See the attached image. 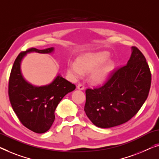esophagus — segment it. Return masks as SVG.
<instances>
[{
    "instance_id": "34e87169",
    "label": "esophagus",
    "mask_w": 159,
    "mask_h": 159,
    "mask_svg": "<svg viewBox=\"0 0 159 159\" xmlns=\"http://www.w3.org/2000/svg\"><path fill=\"white\" fill-rule=\"evenodd\" d=\"M77 89H79V90H82V91H83V90H84L85 88H84V86H83V85L79 84V85H78V86H77Z\"/></svg>"
}]
</instances>
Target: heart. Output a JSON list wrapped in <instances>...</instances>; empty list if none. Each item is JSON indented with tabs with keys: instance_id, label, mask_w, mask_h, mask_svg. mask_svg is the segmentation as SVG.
I'll return each mask as SVG.
<instances>
[{
	"instance_id": "obj_1",
	"label": "heart",
	"mask_w": 159,
	"mask_h": 159,
	"mask_svg": "<svg viewBox=\"0 0 159 159\" xmlns=\"http://www.w3.org/2000/svg\"><path fill=\"white\" fill-rule=\"evenodd\" d=\"M108 51L88 53L80 56L77 62L68 64V73L73 79L83 77L84 72L90 73V80L95 85L103 84L111 76L114 69V63L110 60Z\"/></svg>"
}]
</instances>
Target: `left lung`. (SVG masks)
I'll list each match as a JSON object with an SVG mask.
<instances>
[{
    "label": "left lung",
    "mask_w": 159,
    "mask_h": 159,
    "mask_svg": "<svg viewBox=\"0 0 159 159\" xmlns=\"http://www.w3.org/2000/svg\"><path fill=\"white\" fill-rule=\"evenodd\" d=\"M151 74L143 53L131 47L127 64L111 73L100 88L87 89L84 111L96 126L107 129L127 122L147 98Z\"/></svg>",
    "instance_id": "8db88e82"
}]
</instances>
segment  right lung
<instances>
[{
  "mask_svg": "<svg viewBox=\"0 0 159 159\" xmlns=\"http://www.w3.org/2000/svg\"><path fill=\"white\" fill-rule=\"evenodd\" d=\"M54 48L39 50L31 48L16 58L11 69L8 95L12 108L24 126L37 134L50 129L55 120V110L66 94L74 91L75 86L61 76L56 75L51 84L35 86L25 79L21 71V62L27 53H51Z\"/></svg>",
  "mask_w": 159,
  "mask_h": 159,
  "instance_id": "obj_1",
  "label": "right lung"
}]
</instances>
